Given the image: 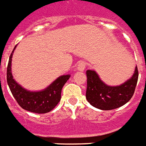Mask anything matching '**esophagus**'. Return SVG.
Segmentation results:
<instances>
[{
	"label": "esophagus",
	"instance_id": "1",
	"mask_svg": "<svg viewBox=\"0 0 146 146\" xmlns=\"http://www.w3.org/2000/svg\"><path fill=\"white\" fill-rule=\"evenodd\" d=\"M86 62L84 61H80L78 64V71H84L86 69Z\"/></svg>",
	"mask_w": 146,
	"mask_h": 146
}]
</instances>
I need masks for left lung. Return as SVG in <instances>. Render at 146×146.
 <instances>
[{
    "instance_id": "left-lung-1",
    "label": "left lung",
    "mask_w": 146,
    "mask_h": 146,
    "mask_svg": "<svg viewBox=\"0 0 146 146\" xmlns=\"http://www.w3.org/2000/svg\"><path fill=\"white\" fill-rule=\"evenodd\" d=\"M87 86L86 98L94 107L101 110H111L127 103L134 95L138 78L137 68L131 79L119 86H108L94 71H86Z\"/></svg>"
}]
</instances>
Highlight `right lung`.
I'll use <instances>...</instances> for the list:
<instances>
[{
  "label": "right lung",
  "mask_w": 146,
  "mask_h": 146,
  "mask_svg": "<svg viewBox=\"0 0 146 146\" xmlns=\"http://www.w3.org/2000/svg\"><path fill=\"white\" fill-rule=\"evenodd\" d=\"M14 49L10 55L7 67V82L13 97L17 101L19 105L27 111L39 114L49 112L60 101L62 88L69 79L70 75H62L59 77L48 88L42 91H27L25 89L21 87L12 77L11 64Z\"/></svg>",
  "instance_id": "1"
}]
</instances>
